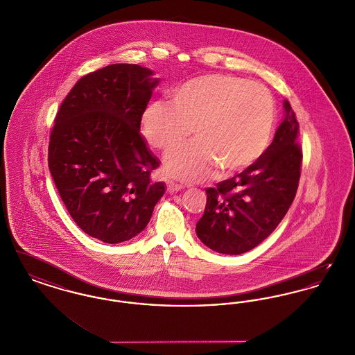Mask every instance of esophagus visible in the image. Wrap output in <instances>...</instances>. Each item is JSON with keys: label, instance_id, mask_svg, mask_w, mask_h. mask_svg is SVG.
<instances>
[{"label": "esophagus", "instance_id": "34e87169", "mask_svg": "<svg viewBox=\"0 0 355 355\" xmlns=\"http://www.w3.org/2000/svg\"><path fill=\"white\" fill-rule=\"evenodd\" d=\"M166 189L169 193H177V191H181L184 189V186L180 185V184H175L173 181H168L166 182Z\"/></svg>", "mask_w": 355, "mask_h": 355}]
</instances>
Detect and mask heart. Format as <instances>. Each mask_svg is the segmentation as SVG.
I'll return each mask as SVG.
<instances>
[{
	"instance_id": "obj_1",
	"label": "heart",
	"mask_w": 355,
	"mask_h": 355,
	"mask_svg": "<svg viewBox=\"0 0 355 355\" xmlns=\"http://www.w3.org/2000/svg\"><path fill=\"white\" fill-rule=\"evenodd\" d=\"M275 122L271 93L261 84L229 74L191 78L173 90L171 101L158 100L141 119L148 144L169 150L193 132L197 139L166 154L165 171L184 182L245 171L266 152Z\"/></svg>"
}]
</instances>
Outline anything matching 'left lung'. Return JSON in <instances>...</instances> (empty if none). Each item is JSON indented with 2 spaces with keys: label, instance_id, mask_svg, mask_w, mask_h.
I'll use <instances>...</instances> for the list:
<instances>
[{
  "label": "left lung",
  "instance_id": "left-lung-1",
  "mask_svg": "<svg viewBox=\"0 0 355 355\" xmlns=\"http://www.w3.org/2000/svg\"><path fill=\"white\" fill-rule=\"evenodd\" d=\"M270 146L250 168L206 189L207 201L196 233L209 249L238 255L258 246L286 216L302 164L300 123L287 100Z\"/></svg>",
  "mask_w": 355,
  "mask_h": 355
}]
</instances>
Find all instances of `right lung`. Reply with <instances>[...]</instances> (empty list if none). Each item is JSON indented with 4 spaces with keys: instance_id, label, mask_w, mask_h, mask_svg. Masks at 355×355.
<instances>
[{
    "instance_id": "obj_1",
    "label": "right lung",
    "mask_w": 355,
    "mask_h": 355,
    "mask_svg": "<svg viewBox=\"0 0 355 355\" xmlns=\"http://www.w3.org/2000/svg\"><path fill=\"white\" fill-rule=\"evenodd\" d=\"M135 64L84 76L54 119L49 170L69 214L86 234L119 243L139 234L165 193L152 182L159 166L139 133L159 78Z\"/></svg>"
}]
</instances>
